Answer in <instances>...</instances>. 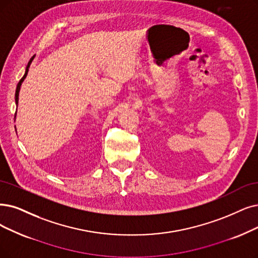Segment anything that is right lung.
I'll return each instance as SVG.
<instances>
[{"mask_svg":"<svg viewBox=\"0 0 258 258\" xmlns=\"http://www.w3.org/2000/svg\"><path fill=\"white\" fill-rule=\"evenodd\" d=\"M34 58H35V56H34L32 59L29 60V62H28V64L26 66V69H25V73H24L23 77L21 78V80L19 81V84H18V86H17V89H16V95H15V99H16V105H17V107H18V102H19V92H20V89H21V86H22V84H23V81H24V79H25V78H26V76H27L29 67H30V64H32ZM16 116H17V112H16V114H15V120H16ZM15 128H16V126H15ZM16 131H17V130H16Z\"/></svg>","mask_w":258,"mask_h":258,"instance_id":"add662e5","label":"right lung"}]
</instances>
